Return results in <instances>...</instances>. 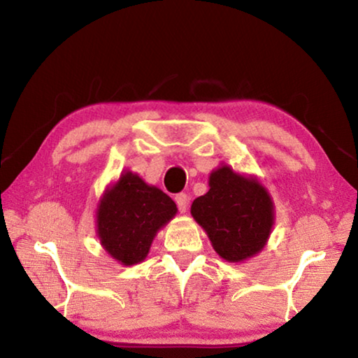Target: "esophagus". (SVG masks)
I'll return each instance as SVG.
<instances>
[{
  "label": "esophagus",
  "instance_id": "obj_1",
  "mask_svg": "<svg viewBox=\"0 0 358 358\" xmlns=\"http://www.w3.org/2000/svg\"><path fill=\"white\" fill-rule=\"evenodd\" d=\"M175 202H177V205H178L180 213H186V210H187V196H186V194L185 192L177 194V196H175Z\"/></svg>",
  "mask_w": 358,
  "mask_h": 358
}]
</instances>
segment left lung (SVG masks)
I'll return each mask as SVG.
<instances>
[{
	"label": "left lung",
	"instance_id": "1",
	"mask_svg": "<svg viewBox=\"0 0 358 358\" xmlns=\"http://www.w3.org/2000/svg\"><path fill=\"white\" fill-rule=\"evenodd\" d=\"M210 189L191 205L213 250L227 262H245L264 250L275 224V203L252 175L221 164L208 178Z\"/></svg>",
	"mask_w": 358,
	"mask_h": 358
}]
</instances>
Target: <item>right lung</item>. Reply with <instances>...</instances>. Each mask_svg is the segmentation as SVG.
Listing matches in <instances>:
<instances>
[{
	"mask_svg": "<svg viewBox=\"0 0 358 358\" xmlns=\"http://www.w3.org/2000/svg\"><path fill=\"white\" fill-rule=\"evenodd\" d=\"M177 211L166 192L126 171L99 199L96 234L112 259L126 266L136 265L148 256L156 234Z\"/></svg>",
	"mask_w": 358,
	"mask_h": 358,
	"instance_id": "obj_1",
	"label": "right lung"
}]
</instances>
